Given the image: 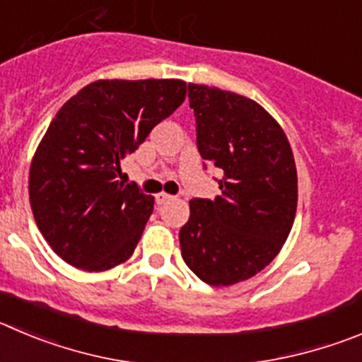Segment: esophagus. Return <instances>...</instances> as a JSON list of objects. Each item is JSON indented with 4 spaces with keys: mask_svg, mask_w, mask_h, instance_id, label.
Returning a JSON list of instances; mask_svg holds the SVG:
<instances>
[{
    "mask_svg": "<svg viewBox=\"0 0 362 362\" xmlns=\"http://www.w3.org/2000/svg\"><path fill=\"white\" fill-rule=\"evenodd\" d=\"M171 194H168V192H158V194H155V202H157V205H162L165 204V202L171 200Z\"/></svg>",
    "mask_w": 362,
    "mask_h": 362,
    "instance_id": "esophagus-1",
    "label": "esophagus"
}]
</instances>
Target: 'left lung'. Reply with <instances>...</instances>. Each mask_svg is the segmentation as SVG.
I'll list each match as a JSON object with an SVG mask.
<instances>
[{"label": "left lung", "instance_id": "8db88e82", "mask_svg": "<svg viewBox=\"0 0 362 362\" xmlns=\"http://www.w3.org/2000/svg\"><path fill=\"white\" fill-rule=\"evenodd\" d=\"M197 146L219 171L221 194L192 198L180 228L182 259L211 286H232L264 269L291 232L298 178L289 141L261 105L218 87L189 83Z\"/></svg>", "mask_w": 362, "mask_h": 362}]
</instances>
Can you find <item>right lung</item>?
Returning a JSON list of instances; mask_svg holds the SVG:
<instances>
[{
	"mask_svg": "<svg viewBox=\"0 0 362 362\" xmlns=\"http://www.w3.org/2000/svg\"><path fill=\"white\" fill-rule=\"evenodd\" d=\"M184 100L182 80H98L53 117L28 191L40 234L67 264L105 272L134 253L153 198L117 180L121 160Z\"/></svg>",
	"mask_w": 362,
	"mask_h": 362,
	"instance_id": "obj_1",
	"label": "right lung"
}]
</instances>
